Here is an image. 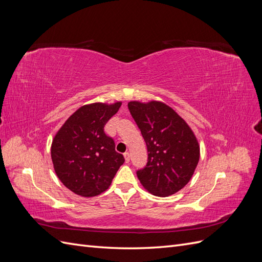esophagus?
I'll return each instance as SVG.
<instances>
[{"instance_id":"1","label":"esophagus","mask_w":262,"mask_h":262,"mask_svg":"<svg viewBox=\"0 0 262 262\" xmlns=\"http://www.w3.org/2000/svg\"><path fill=\"white\" fill-rule=\"evenodd\" d=\"M124 160H125L126 163L130 162V153L129 152H125L124 153Z\"/></svg>"}]
</instances>
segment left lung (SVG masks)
Listing matches in <instances>:
<instances>
[{
    "label": "left lung",
    "instance_id": "8db88e82",
    "mask_svg": "<svg viewBox=\"0 0 262 262\" xmlns=\"http://www.w3.org/2000/svg\"><path fill=\"white\" fill-rule=\"evenodd\" d=\"M130 114L141 130L147 163L137 171L149 193L168 196L191 179L200 158V146L191 128L175 110L162 101H130Z\"/></svg>",
    "mask_w": 262,
    "mask_h": 262
}]
</instances>
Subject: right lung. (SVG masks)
I'll list each match as a JSON object with an SVG mask.
<instances>
[{"label":"right lung","instance_id":"1","mask_svg":"<svg viewBox=\"0 0 262 262\" xmlns=\"http://www.w3.org/2000/svg\"><path fill=\"white\" fill-rule=\"evenodd\" d=\"M122 102L84 105L70 116L54 136L51 158L58 178L71 191L85 198L98 195L112 185L124 163L104 126Z\"/></svg>","mask_w":262,"mask_h":262}]
</instances>
